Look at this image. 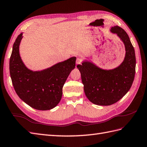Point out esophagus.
Returning a JSON list of instances; mask_svg holds the SVG:
<instances>
[{
    "label": "esophagus",
    "mask_w": 147,
    "mask_h": 147,
    "mask_svg": "<svg viewBox=\"0 0 147 147\" xmlns=\"http://www.w3.org/2000/svg\"><path fill=\"white\" fill-rule=\"evenodd\" d=\"M82 62V59L81 58H77L76 59V65H80Z\"/></svg>",
    "instance_id": "34e87169"
}]
</instances>
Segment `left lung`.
Returning <instances> with one entry per match:
<instances>
[{
    "label": "left lung",
    "mask_w": 147,
    "mask_h": 147,
    "mask_svg": "<svg viewBox=\"0 0 147 147\" xmlns=\"http://www.w3.org/2000/svg\"><path fill=\"white\" fill-rule=\"evenodd\" d=\"M110 31L119 36L125 46L122 63L111 69L100 68L88 60L77 66L86 97L99 106H110L122 99L130 89L135 74V50L127 33L119 26L112 27Z\"/></svg>",
    "instance_id": "8db88e82"
}]
</instances>
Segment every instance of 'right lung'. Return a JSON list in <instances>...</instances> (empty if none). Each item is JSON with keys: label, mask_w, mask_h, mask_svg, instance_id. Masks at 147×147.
Here are the masks:
<instances>
[{"label": "right lung", "mask_w": 147, "mask_h": 147, "mask_svg": "<svg viewBox=\"0 0 147 147\" xmlns=\"http://www.w3.org/2000/svg\"><path fill=\"white\" fill-rule=\"evenodd\" d=\"M23 33L16 40L9 63L10 74L15 91L20 98L36 110L47 111L61 100L63 87L76 65L75 56L41 71H33L21 59L19 46Z\"/></svg>", "instance_id": "obj_1"}]
</instances>
